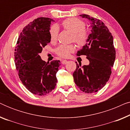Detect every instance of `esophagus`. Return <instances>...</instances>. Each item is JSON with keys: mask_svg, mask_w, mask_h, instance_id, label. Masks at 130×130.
Segmentation results:
<instances>
[{"mask_svg": "<svg viewBox=\"0 0 130 130\" xmlns=\"http://www.w3.org/2000/svg\"><path fill=\"white\" fill-rule=\"evenodd\" d=\"M62 64H67V63H68V61H67V60H63V61H62Z\"/></svg>", "mask_w": 130, "mask_h": 130, "instance_id": "obj_1", "label": "esophagus"}]
</instances>
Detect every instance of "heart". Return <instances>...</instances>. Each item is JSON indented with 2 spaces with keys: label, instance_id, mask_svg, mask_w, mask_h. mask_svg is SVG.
I'll list each match as a JSON object with an SVG mask.
<instances>
[{
  "label": "heart",
  "instance_id": "1",
  "mask_svg": "<svg viewBox=\"0 0 130 130\" xmlns=\"http://www.w3.org/2000/svg\"><path fill=\"white\" fill-rule=\"evenodd\" d=\"M61 26L64 29L72 33V40L79 47L86 45L89 40V33L85 29L86 24L84 21L77 18H69L61 22ZM50 38L51 43H55L57 41L58 29L56 25H53L49 30ZM75 50L73 45H61L58 48L56 53L58 56L63 58H67L71 53Z\"/></svg>",
  "mask_w": 130,
  "mask_h": 130
}]
</instances>
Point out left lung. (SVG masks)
<instances>
[{"label":"left lung","instance_id":"8db88e82","mask_svg":"<svg viewBox=\"0 0 130 130\" xmlns=\"http://www.w3.org/2000/svg\"><path fill=\"white\" fill-rule=\"evenodd\" d=\"M80 16L90 21L92 30L88 42L77 51V56H86L89 64L79 67L80 65L76 62V69L73 76L82 91L92 93L101 90L109 80L116 53L112 35L104 23L88 15Z\"/></svg>","mask_w":130,"mask_h":130}]
</instances>
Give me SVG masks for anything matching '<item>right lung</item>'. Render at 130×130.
I'll return each mask as SVG.
<instances>
[{"label":"right lung","instance_id":"right-lung-1","mask_svg":"<svg viewBox=\"0 0 130 130\" xmlns=\"http://www.w3.org/2000/svg\"><path fill=\"white\" fill-rule=\"evenodd\" d=\"M49 18L35 19L26 25L18 39L14 53L16 69L25 88L35 95L43 96L56 87L60 60L50 63L42 60L40 54L50 42Z\"/></svg>","mask_w":130,"mask_h":130}]
</instances>
